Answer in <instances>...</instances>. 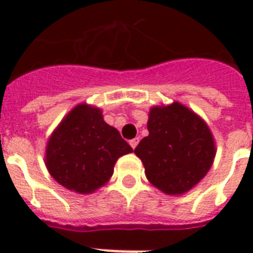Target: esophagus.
I'll return each instance as SVG.
<instances>
[{
  "label": "esophagus",
  "mask_w": 253,
  "mask_h": 253,
  "mask_svg": "<svg viewBox=\"0 0 253 253\" xmlns=\"http://www.w3.org/2000/svg\"><path fill=\"white\" fill-rule=\"evenodd\" d=\"M138 143H139V138L131 139V140H130V146H131V147H132V150H134L135 147L138 146Z\"/></svg>",
  "instance_id": "1"
}]
</instances>
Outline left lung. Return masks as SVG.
<instances>
[{"mask_svg":"<svg viewBox=\"0 0 253 253\" xmlns=\"http://www.w3.org/2000/svg\"><path fill=\"white\" fill-rule=\"evenodd\" d=\"M148 136L135 148L146 177L168 196H181L200 182L215 158L210 127L188 106L174 101L152 106L148 114Z\"/></svg>","mask_w":253,"mask_h":253,"instance_id":"1","label":"left lung"}]
</instances>
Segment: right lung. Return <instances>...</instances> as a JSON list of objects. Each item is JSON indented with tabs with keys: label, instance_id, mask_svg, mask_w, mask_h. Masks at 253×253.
<instances>
[{
	"label": "right lung",
	"instance_id": "add662e5",
	"mask_svg": "<svg viewBox=\"0 0 253 253\" xmlns=\"http://www.w3.org/2000/svg\"><path fill=\"white\" fill-rule=\"evenodd\" d=\"M131 152L119 131L103 121L99 107L79 103L48 138L44 163L61 186L90 194L107 184L117 160Z\"/></svg>",
	"mask_w": 253,
	"mask_h": 253
}]
</instances>
